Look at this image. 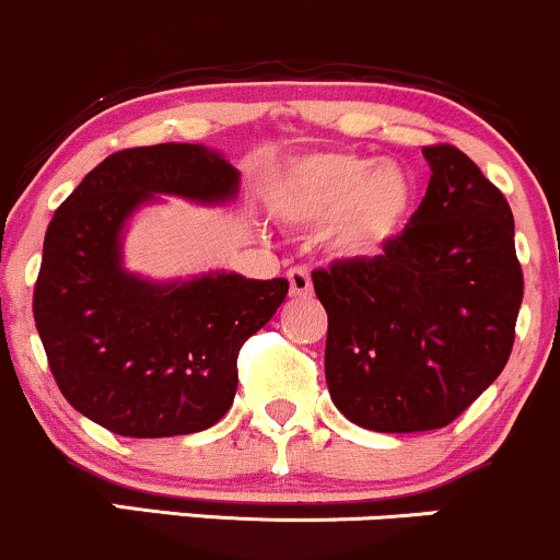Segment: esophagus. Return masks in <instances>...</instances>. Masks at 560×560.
<instances>
[{
    "mask_svg": "<svg viewBox=\"0 0 560 560\" xmlns=\"http://www.w3.org/2000/svg\"><path fill=\"white\" fill-rule=\"evenodd\" d=\"M288 282H291V296H296V299L312 296V278L306 269H301V267L288 269Z\"/></svg>",
    "mask_w": 560,
    "mask_h": 560,
    "instance_id": "obj_1",
    "label": "esophagus"
}]
</instances>
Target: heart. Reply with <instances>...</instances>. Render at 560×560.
<instances>
[{"mask_svg":"<svg viewBox=\"0 0 560 560\" xmlns=\"http://www.w3.org/2000/svg\"><path fill=\"white\" fill-rule=\"evenodd\" d=\"M272 209L296 228H325L332 254L370 259L392 246L416 211V185L399 163L360 153L301 155L275 179Z\"/></svg>","mask_w":560,"mask_h":560,"instance_id":"heart-1","label":"heart"}]
</instances>
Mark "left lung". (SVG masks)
I'll return each instance as SVG.
<instances>
[{"label": "left lung", "instance_id": "left-lung-1", "mask_svg": "<svg viewBox=\"0 0 560 560\" xmlns=\"http://www.w3.org/2000/svg\"><path fill=\"white\" fill-rule=\"evenodd\" d=\"M423 155L429 190L397 241L312 272L330 399L368 431L452 423L505 368L524 299L505 196L452 144Z\"/></svg>", "mask_w": 560, "mask_h": 560}]
</instances>
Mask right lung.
<instances>
[{
	"label": "right lung",
	"mask_w": 560,
	"mask_h": 560,
	"mask_svg": "<svg viewBox=\"0 0 560 560\" xmlns=\"http://www.w3.org/2000/svg\"><path fill=\"white\" fill-rule=\"evenodd\" d=\"M237 190L241 172L222 153L166 142L108 155L55 211L34 319L73 410L135 439L196 433L224 418L237 351L278 312L288 280L224 269L148 280L124 267V232L159 196L222 206Z\"/></svg>",
	"instance_id": "obj_1"
}]
</instances>
